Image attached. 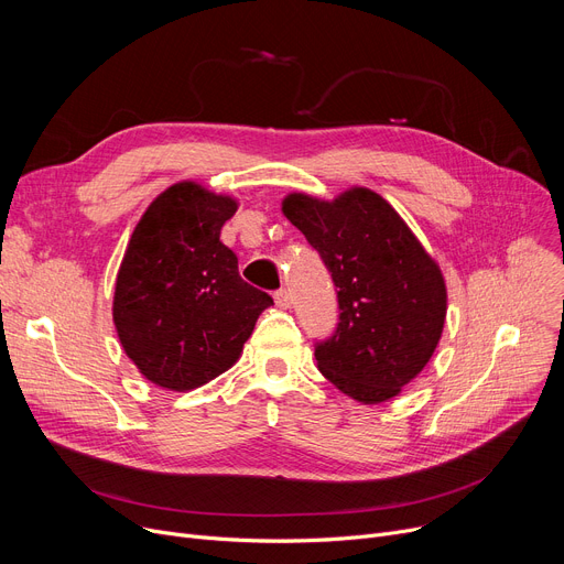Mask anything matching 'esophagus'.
Instances as JSON below:
<instances>
[{"mask_svg":"<svg viewBox=\"0 0 564 564\" xmlns=\"http://www.w3.org/2000/svg\"><path fill=\"white\" fill-rule=\"evenodd\" d=\"M274 302H276L279 308H290V306H292V294H290V290H285V288L276 290V292H274Z\"/></svg>","mask_w":564,"mask_h":564,"instance_id":"34e87169","label":"esophagus"}]
</instances>
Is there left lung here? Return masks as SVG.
<instances>
[{"instance_id": "obj_1", "label": "left lung", "mask_w": 564, "mask_h": 564, "mask_svg": "<svg viewBox=\"0 0 564 564\" xmlns=\"http://www.w3.org/2000/svg\"><path fill=\"white\" fill-rule=\"evenodd\" d=\"M283 215L319 253L338 294L336 332L315 343L319 372L364 404L387 402L434 354L446 283L416 235L379 194L324 203L290 194Z\"/></svg>"}]
</instances>
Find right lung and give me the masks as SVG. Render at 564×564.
Segmentation results:
<instances>
[{
    "mask_svg": "<svg viewBox=\"0 0 564 564\" xmlns=\"http://www.w3.org/2000/svg\"><path fill=\"white\" fill-rule=\"evenodd\" d=\"M237 203L177 183L137 224L113 292V324L128 357L162 389L189 391L226 372L270 294L237 272L221 226Z\"/></svg>",
    "mask_w": 564,
    "mask_h": 564,
    "instance_id": "right-lung-1",
    "label": "right lung"
}]
</instances>
